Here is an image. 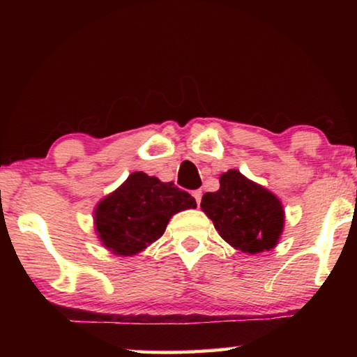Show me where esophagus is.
I'll return each instance as SVG.
<instances>
[{
  "mask_svg": "<svg viewBox=\"0 0 357 357\" xmlns=\"http://www.w3.org/2000/svg\"><path fill=\"white\" fill-rule=\"evenodd\" d=\"M192 195H193V198H195V202H197V204H200V202H202V190H193L192 192Z\"/></svg>",
  "mask_w": 357,
  "mask_h": 357,
  "instance_id": "esophagus-1",
  "label": "esophagus"
}]
</instances>
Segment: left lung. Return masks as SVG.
<instances>
[{
  "label": "left lung",
  "instance_id": "obj_1",
  "mask_svg": "<svg viewBox=\"0 0 357 357\" xmlns=\"http://www.w3.org/2000/svg\"><path fill=\"white\" fill-rule=\"evenodd\" d=\"M219 183V190L203 195L202 209L222 239L250 255L274 249L285 222L279 198L238 170L223 173Z\"/></svg>",
  "mask_w": 357,
  "mask_h": 357
}]
</instances>
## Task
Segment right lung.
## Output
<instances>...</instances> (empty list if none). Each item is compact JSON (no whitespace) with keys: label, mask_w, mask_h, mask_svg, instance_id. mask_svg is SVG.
Returning a JSON list of instances; mask_svg holds the SVG:
<instances>
[{"label":"right lung","mask_w":357,"mask_h":357,"mask_svg":"<svg viewBox=\"0 0 357 357\" xmlns=\"http://www.w3.org/2000/svg\"><path fill=\"white\" fill-rule=\"evenodd\" d=\"M193 208L190 193L135 172L96 206V233L114 255L130 257L159 239L174 214Z\"/></svg>","instance_id":"1"}]
</instances>
